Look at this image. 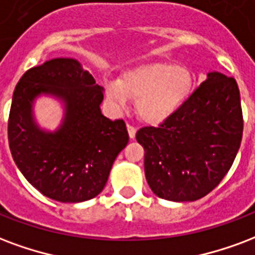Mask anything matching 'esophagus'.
I'll use <instances>...</instances> for the list:
<instances>
[{
  "label": "esophagus",
  "mask_w": 255,
  "mask_h": 255,
  "mask_svg": "<svg viewBox=\"0 0 255 255\" xmlns=\"http://www.w3.org/2000/svg\"><path fill=\"white\" fill-rule=\"evenodd\" d=\"M127 131L129 137H131V139H135V135H136V128L132 127V126H129V124H127Z\"/></svg>",
  "instance_id": "34e87169"
}]
</instances>
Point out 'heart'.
I'll use <instances>...</instances> for the list:
<instances>
[{
    "instance_id": "b5f03b06",
    "label": "heart",
    "mask_w": 255,
    "mask_h": 255,
    "mask_svg": "<svg viewBox=\"0 0 255 255\" xmlns=\"http://www.w3.org/2000/svg\"><path fill=\"white\" fill-rule=\"evenodd\" d=\"M193 92V75L184 66L151 62L124 71L119 81L105 84L107 97L118 108H127L136 101L139 119L150 126H159L174 116Z\"/></svg>"
}]
</instances>
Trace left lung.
I'll list each match as a JSON object with an SVG mask.
<instances>
[{"label": "left lung", "mask_w": 255, "mask_h": 255, "mask_svg": "<svg viewBox=\"0 0 255 255\" xmlns=\"http://www.w3.org/2000/svg\"><path fill=\"white\" fill-rule=\"evenodd\" d=\"M243 132L238 84L211 71L185 105L158 128L144 127V174L154 195L195 201L219 185L238 154Z\"/></svg>", "instance_id": "1"}]
</instances>
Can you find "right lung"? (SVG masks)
<instances>
[{
	"label": "right lung",
	"mask_w": 255,
	"mask_h": 255,
	"mask_svg": "<svg viewBox=\"0 0 255 255\" xmlns=\"http://www.w3.org/2000/svg\"><path fill=\"white\" fill-rule=\"evenodd\" d=\"M56 99L62 120L54 130L37 123L34 104ZM104 88L73 58H54L32 67L13 92L7 139L13 161L41 195L82 203L100 195L119 152L128 143L123 120L101 113Z\"/></svg>",
	"instance_id": "right-lung-1"
}]
</instances>
